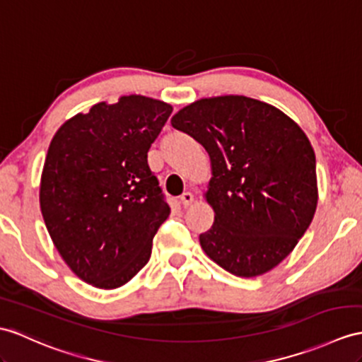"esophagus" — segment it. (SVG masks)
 Segmentation results:
<instances>
[{
  "instance_id": "34e87169",
  "label": "esophagus",
  "mask_w": 362,
  "mask_h": 362,
  "mask_svg": "<svg viewBox=\"0 0 362 362\" xmlns=\"http://www.w3.org/2000/svg\"><path fill=\"white\" fill-rule=\"evenodd\" d=\"M193 201H195V197H193L192 192H184L182 195L180 197V202L184 207H189L193 204Z\"/></svg>"
}]
</instances>
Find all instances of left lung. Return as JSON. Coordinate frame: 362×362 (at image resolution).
<instances>
[{"label":"left lung","instance_id":"left-lung-1","mask_svg":"<svg viewBox=\"0 0 362 362\" xmlns=\"http://www.w3.org/2000/svg\"><path fill=\"white\" fill-rule=\"evenodd\" d=\"M172 126L210 156L206 199L215 223L199 235L202 250L236 276L276 267L318 204L315 152L301 127L273 105L241 95L192 103Z\"/></svg>","mask_w":362,"mask_h":362}]
</instances>
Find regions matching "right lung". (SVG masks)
I'll return each mask as SVG.
<instances>
[{"instance_id": "add662e5", "label": "right lung", "mask_w": 362, "mask_h": 362, "mask_svg": "<svg viewBox=\"0 0 362 362\" xmlns=\"http://www.w3.org/2000/svg\"><path fill=\"white\" fill-rule=\"evenodd\" d=\"M170 113L164 101L121 96L75 115L52 139L41 214L61 258L87 284L124 286L151 258L170 207L147 152Z\"/></svg>"}]
</instances>
